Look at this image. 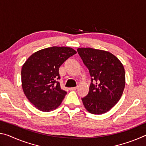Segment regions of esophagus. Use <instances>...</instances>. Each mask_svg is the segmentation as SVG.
Here are the masks:
<instances>
[{"label":"esophagus","instance_id":"34e87169","mask_svg":"<svg viewBox=\"0 0 146 146\" xmlns=\"http://www.w3.org/2000/svg\"><path fill=\"white\" fill-rule=\"evenodd\" d=\"M70 89V91H73V90H76V89H77V87H73V88H69Z\"/></svg>","mask_w":146,"mask_h":146}]
</instances>
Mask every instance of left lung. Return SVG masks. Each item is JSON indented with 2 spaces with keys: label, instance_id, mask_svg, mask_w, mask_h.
I'll return each instance as SVG.
<instances>
[{
  "label": "left lung",
  "instance_id": "8db88e82",
  "mask_svg": "<svg viewBox=\"0 0 146 146\" xmlns=\"http://www.w3.org/2000/svg\"><path fill=\"white\" fill-rule=\"evenodd\" d=\"M77 52L91 76L89 93L82 98L90 113L101 115L118 101L125 87V71L120 61L110 52L91 48H78Z\"/></svg>",
  "mask_w": 146,
  "mask_h": 146
}]
</instances>
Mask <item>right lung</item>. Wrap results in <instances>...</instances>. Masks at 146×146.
<instances>
[{
    "mask_svg": "<svg viewBox=\"0 0 146 146\" xmlns=\"http://www.w3.org/2000/svg\"><path fill=\"white\" fill-rule=\"evenodd\" d=\"M75 53L68 47L53 46L36 51L24 63L21 71L24 93L38 110L48 112L60 105L67 92L58 82L59 68Z\"/></svg>",
    "mask_w": 146,
    "mask_h": 146,
    "instance_id": "add662e5",
    "label": "right lung"
}]
</instances>
